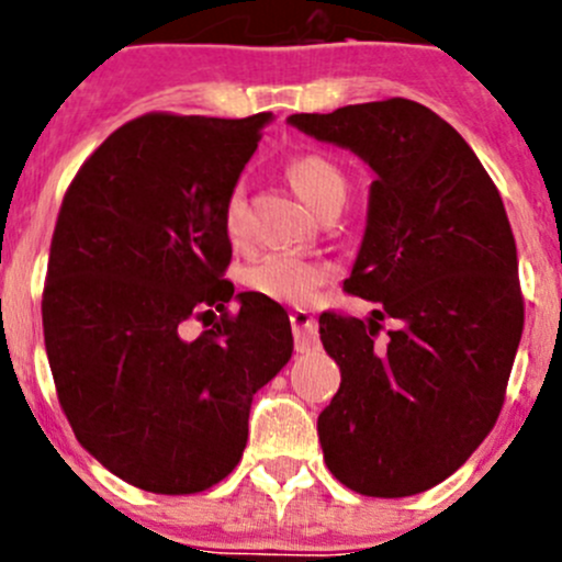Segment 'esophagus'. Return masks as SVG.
Instances as JSON below:
<instances>
[{
  "label": "esophagus",
  "instance_id": "obj_1",
  "mask_svg": "<svg viewBox=\"0 0 562 562\" xmlns=\"http://www.w3.org/2000/svg\"><path fill=\"white\" fill-rule=\"evenodd\" d=\"M291 326L299 353H313V350H317L321 339H317V323L313 315L304 313V310H296V313H291Z\"/></svg>",
  "mask_w": 562,
  "mask_h": 562
}]
</instances>
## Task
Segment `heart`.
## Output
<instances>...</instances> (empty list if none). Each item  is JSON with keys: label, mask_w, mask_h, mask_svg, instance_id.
Returning <instances> with one entry per match:
<instances>
[{"label": "heart", "mask_w": 562, "mask_h": 562, "mask_svg": "<svg viewBox=\"0 0 562 562\" xmlns=\"http://www.w3.org/2000/svg\"><path fill=\"white\" fill-rule=\"evenodd\" d=\"M285 173L299 195L323 214L331 206H342L348 195V179L342 168L331 157L321 151H299L285 162ZM223 231L234 247H241L249 239L247 223V187L236 181L223 201ZM331 266L323 260L304 258L293 252H271L260 258L245 271V285L258 296L271 302L291 304V307H307L317 299V293L331 280Z\"/></svg>", "instance_id": "heart-1"}]
</instances>
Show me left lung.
<instances>
[{"mask_svg": "<svg viewBox=\"0 0 562 562\" xmlns=\"http://www.w3.org/2000/svg\"><path fill=\"white\" fill-rule=\"evenodd\" d=\"M348 146L378 179L350 296L370 323L326 310L321 342L342 372L317 416L323 459L367 497L432 490L492 432L525 326L517 241L495 181L468 140L405 98L293 113ZM397 326L378 340L380 321Z\"/></svg>", "mask_w": 562, "mask_h": 562, "instance_id": "1", "label": "left lung"}]
</instances>
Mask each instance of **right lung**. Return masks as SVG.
I'll return each mask as SVG.
<instances>
[{"label":"right lung","instance_id":"right-lung-1","mask_svg":"<svg viewBox=\"0 0 562 562\" xmlns=\"http://www.w3.org/2000/svg\"><path fill=\"white\" fill-rule=\"evenodd\" d=\"M269 119H130L56 217L43 285L56 396L78 443L155 495L220 484L247 446L252 394L291 361L285 310L239 293L234 313L225 280L223 201Z\"/></svg>","mask_w":562,"mask_h":562}]
</instances>
